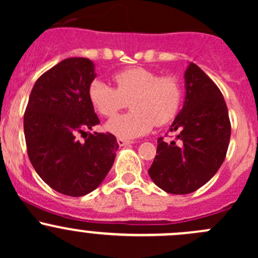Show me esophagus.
<instances>
[{
  "instance_id": "obj_1",
  "label": "esophagus",
  "mask_w": 258,
  "mask_h": 258,
  "mask_svg": "<svg viewBox=\"0 0 258 258\" xmlns=\"http://www.w3.org/2000/svg\"><path fill=\"white\" fill-rule=\"evenodd\" d=\"M117 144L119 146H126V145H130L132 144V141H130V140H124V139H117Z\"/></svg>"
}]
</instances>
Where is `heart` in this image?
Returning <instances> with one entry per match:
<instances>
[{
	"label": "heart",
	"instance_id": "b5f03b06",
	"mask_svg": "<svg viewBox=\"0 0 258 258\" xmlns=\"http://www.w3.org/2000/svg\"><path fill=\"white\" fill-rule=\"evenodd\" d=\"M113 81L116 88L103 81H93L88 87V100L103 117L114 116L130 102L131 112L114 117L106 126L119 139L144 136L153 124H167L177 114L182 90L175 76H158L144 67H132L116 72Z\"/></svg>",
	"mask_w": 258,
	"mask_h": 258
}]
</instances>
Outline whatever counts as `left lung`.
I'll return each instance as SVG.
<instances>
[{
    "instance_id": "1",
    "label": "left lung",
    "mask_w": 258,
    "mask_h": 258,
    "mask_svg": "<svg viewBox=\"0 0 258 258\" xmlns=\"http://www.w3.org/2000/svg\"><path fill=\"white\" fill-rule=\"evenodd\" d=\"M186 98L171 124L179 144L157 140V151L148 170L151 179L168 194L195 192L215 176L223 163L231 137L225 98L216 83L189 63L184 72Z\"/></svg>"
}]
</instances>
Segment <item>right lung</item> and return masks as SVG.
I'll use <instances>...</instances> for the list:
<instances>
[{
	"instance_id": "add662e5",
	"label": "right lung",
	"mask_w": 258,
	"mask_h": 258,
	"mask_svg": "<svg viewBox=\"0 0 258 258\" xmlns=\"http://www.w3.org/2000/svg\"><path fill=\"white\" fill-rule=\"evenodd\" d=\"M95 64L83 57L66 58L36 81L23 116L27 155L41 178L71 197L100 186L118 148L110 132L91 134L100 123L88 100ZM86 134L85 142L77 136Z\"/></svg>"
}]
</instances>
